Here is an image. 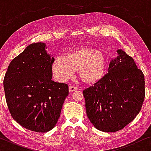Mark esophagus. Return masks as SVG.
I'll return each mask as SVG.
<instances>
[{"label":"esophagus","mask_w":151,"mask_h":151,"mask_svg":"<svg viewBox=\"0 0 151 151\" xmlns=\"http://www.w3.org/2000/svg\"><path fill=\"white\" fill-rule=\"evenodd\" d=\"M77 89H78L77 86H76L74 85H71V86H69V92H73V91H76Z\"/></svg>","instance_id":"1"}]
</instances>
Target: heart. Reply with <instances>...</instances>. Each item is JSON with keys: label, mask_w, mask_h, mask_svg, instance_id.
<instances>
[{"label": "heart", "mask_w": 151, "mask_h": 151, "mask_svg": "<svg viewBox=\"0 0 151 151\" xmlns=\"http://www.w3.org/2000/svg\"><path fill=\"white\" fill-rule=\"evenodd\" d=\"M106 69L104 54L92 47H81L65 56L56 58L52 67L53 76L58 81H66L78 70L80 78L86 84L100 81L105 75Z\"/></svg>", "instance_id": "b5f03b06"}]
</instances>
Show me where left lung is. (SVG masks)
I'll list each match as a JSON object with an SVG mask.
<instances>
[{
  "label": "left lung",
  "instance_id": "1",
  "mask_svg": "<svg viewBox=\"0 0 151 151\" xmlns=\"http://www.w3.org/2000/svg\"><path fill=\"white\" fill-rule=\"evenodd\" d=\"M111 60L108 73L83 91L86 115L97 129L115 132L133 120L145 98V81L133 58L122 50Z\"/></svg>",
  "mask_w": 151,
  "mask_h": 151
}]
</instances>
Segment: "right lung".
I'll use <instances>...</instances> for the list:
<instances>
[{
  "label": "right lung",
  "instance_id": "add662e5",
  "mask_svg": "<svg viewBox=\"0 0 151 151\" xmlns=\"http://www.w3.org/2000/svg\"><path fill=\"white\" fill-rule=\"evenodd\" d=\"M45 43H33L10 63L3 80L6 102L12 117L22 127L45 133L58 120L67 84L52 78L54 58Z\"/></svg>",
  "mask_w": 151,
  "mask_h": 151
}]
</instances>
